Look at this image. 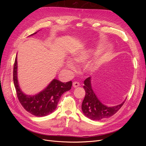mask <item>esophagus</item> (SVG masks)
Here are the masks:
<instances>
[{"mask_svg":"<svg viewBox=\"0 0 146 146\" xmlns=\"http://www.w3.org/2000/svg\"><path fill=\"white\" fill-rule=\"evenodd\" d=\"M79 86H80V83L79 82H74L73 83V86L74 88H77V87H78Z\"/></svg>","mask_w":146,"mask_h":146,"instance_id":"obj_1","label":"esophagus"}]
</instances>
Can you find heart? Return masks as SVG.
<instances>
[{"mask_svg":"<svg viewBox=\"0 0 146 146\" xmlns=\"http://www.w3.org/2000/svg\"><path fill=\"white\" fill-rule=\"evenodd\" d=\"M91 51L89 50H83L76 52L73 56V60L77 63H84L86 61L89 57H90ZM101 65V60L96 58L92 61L90 63L86 65L85 67V70L88 72L93 73L95 72L99 67ZM66 66L67 68L70 70H74L76 68V66L73 61L68 59L66 62Z\"/></svg>","mask_w":146,"mask_h":146,"instance_id":"b5f03b06","label":"heart"}]
</instances>
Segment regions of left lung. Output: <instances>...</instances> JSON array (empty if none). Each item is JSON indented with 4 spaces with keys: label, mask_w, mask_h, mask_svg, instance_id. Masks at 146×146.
Returning <instances> with one entry per match:
<instances>
[{
    "label": "left lung",
    "mask_w": 146,
    "mask_h": 146,
    "mask_svg": "<svg viewBox=\"0 0 146 146\" xmlns=\"http://www.w3.org/2000/svg\"><path fill=\"white\" fill-rule=\"evenodd\" d=\"M92 78H87L84 81L83 88L86 95L82 104L83 114L94 121H99L108 118L115 113L124 104L125 99L121 104L112 106H108L103 104L95 95L92 87Z\"/></svg>",
    "instance_id": "obj_1"
}]
</instances>
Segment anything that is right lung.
Listing matches in <instances>:
<instances>
[{"instance_id":"1","label":"right lung","mask_w":146,"mask_h":146,"mask_svg":"<svg viewBox=\"0 0 146 146\" xmlns=\"http://www.w3.org/2000/svg\"><path fill=\"white\" fill-rule=\"evenodd\" d=\"M38 31L29 36L36 34ZM13 82L18 98L22 106L28 112L38 117L48 115L54 111L61 95L70 90L72 86L71 81L63 83L54 79L40 92L35 95L25 94L21 89L18 82L17 55L13 67Z\"/></svg>"}]
</instances>
